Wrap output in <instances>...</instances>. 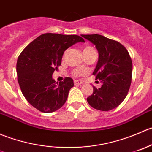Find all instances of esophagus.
Returning a JSON list of instances; mask_svg holds the SVG:
<instances>
[{"label":"esophagus","mask_w":152,"mask_h":152,"mask_svg":"<svg viewBox=\"0 0 152 152\" xmlns=\"http://www.w3.org/2000/svg\"><path fill=\"white\" fill-rule=\"evenodd\" d=\"M75 85H81L83 83L82 80H74Z\"/></svg>","instance_id":"1"}]
</instances>
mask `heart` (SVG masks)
Wrapping results in <instances>:
<instances>
[{
    "label": "heart",
    "mask_w": 152,
    "mask_h": 152,
    "mask_svg": "<svg viewBox=\"0 0 152 152\" xmlns=\"http://www.w3.org/2000/svg\"><path fill=\"white\" fill-rule=\"evenodd\" d=\"M91 51H94V49H93L92 47H91V46H86V47L84 48L83 53L91 52ZM72 74L73 75L77 76V77L82 76L86 74V71H84L83 69H74L72 71Z\"/></svg>",
    "instance_id": "1"
}]
</instances>
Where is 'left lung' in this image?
Instances as JSON below:
<instances>
[{"label":"left lung","instance_id":"left-lung-1","mask_svg":"<svg viewBox=\"0 0 152 152\" xmlns=\"http://www.w3.org/2000/svg\"><path fill=\"white\" fill-rule=\"evenodd\" d=\"M95 45L98 62L93 72L95 80L103 83L93 86V93L87 97L88 104L100 111H109L124 100L132 83V61L127 49L119 42L100 34H81Z\"/></svg>","mask_w":152,"mask_h":152}]
</instances>
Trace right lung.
<instances>
[{
	"instance_id": "add662e5",
	"label": "right lung",
	"mask_w": 152,
	"mask_h": 152,
	"mask_svg": "<svg viewBox=\"0 0 152 152\" xmlns=\"http://www.w3.org/2000/svg\"><path fill=\"white\" fill-rule=\"evenodd\" d=\"M77 42H84L83 38L76 34L46 33L34 39L19 55L16 69L20 90L40 112H55L66 101L74 86L73 80L66 77L58 85L52 74L61 65L66 49Z\"/></svg>"
}]
</instances>
